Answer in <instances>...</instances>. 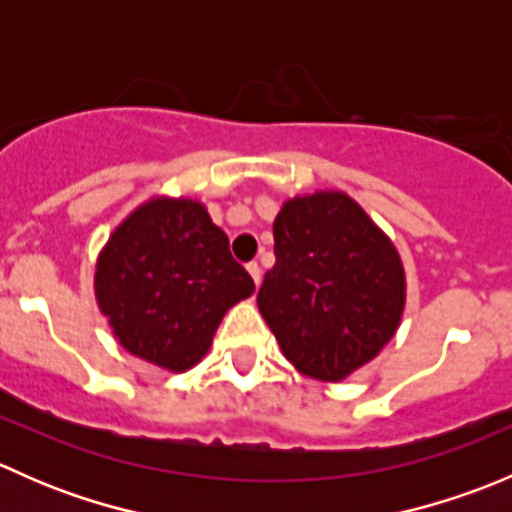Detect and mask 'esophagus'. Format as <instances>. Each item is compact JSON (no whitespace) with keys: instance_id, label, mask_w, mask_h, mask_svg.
<instances>
[{"instance_id":"1","label":"esophagus","mask_w":512,"mask_h":512,"mask_svg":"<svg viewBox=\"0 0 512 512\" xmlns=\"http://www.w3.org/2000/svg\"><path fill=\"white\" fill-rule=\"evenodd\" d=\"M247 272H250V275H252V280H255V285H260V280H262L260 265H257V262H250V265H247Z\"/></svg>"}]
</instances>
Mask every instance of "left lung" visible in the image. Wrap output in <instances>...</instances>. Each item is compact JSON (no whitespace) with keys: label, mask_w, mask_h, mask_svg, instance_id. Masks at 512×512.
Returning a JSON list of instances; mask_svg holds the SVG:
<instances>
[{"label":"left lung","mask_w":512,"mask_h":512,"mask_svg":"<svg viewBox=\"0 0 512 512\" xmlns=\"http://www.w3.org/2000/svg\"><path fill=\"white\" fill-rule=\"evenodd\" d=\"M275 265L257 307L304 376L347 379L399 329L406 277L394 242L347 193L322 190L282 205Z\"/></svg>","instance_id":"1"}]
</instances>
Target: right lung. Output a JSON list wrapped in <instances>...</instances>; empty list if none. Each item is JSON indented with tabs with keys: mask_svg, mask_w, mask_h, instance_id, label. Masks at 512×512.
<instances>
[{
	"mask_svg": "<svg viewBox=\"0 0 512 512\" xmlns=\"http://www.w3.org/2000/svg\"><path fill=\"white\" fill-rule=\"evenodd\" d=\"M96 302L121 347L168 371L198 364L225 312L255 292L203 203L153 198L113 230Z\"/></svg>",
	"mask_w": 512,
	"mask_h": 512,
	"instance_id": "add662e5",
	"label": "right lung"
}]
</instances>
